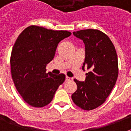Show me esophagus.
<instances>
[{
  "mask_svg": "<svg viewBox=\"0 0 131 131\" xmlns=\"http://www.w3.org/2000/svg\"><path fill=\"white\" fill-rule=\"evenodd\" d=\"M72 80H73V78H69V77H68V76L66 77V81H67V82H69V81H72Z\"/></svg>",
  "mask_w": 131,
  "mask_h": 131,
  "instance_id": "1",
  "label": "esophagus"
}]
</instances>
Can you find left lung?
I'll list each match as a JSON object with an SVG mask.
<instances>
[{"instance_id": "obj_1", "label": "left lung", "mask_w": 131, "mask_h": 131, "mask_svg": "<svg viewBox=\"0 0 131 131\" xmlns=\"http://www.w3.org/2000/svg\"><path fill=\"white\" fill-rule=\"evenodd\" d=\"M73 35L85 44L82 69L86 67L89 72L86 73L85 82L74 79L78 89L71 98L79 107L90 111L103 104L115 86L118 75V56L109 37L99 30H81L73 32Z\"/></svg>"}]
</instances>
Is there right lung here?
Masks as SVG:
<instances>
[{"mask_svg":"<svg viewBox=\"0 0 131 131\" xmlns=\"http://www.w3.org/2000/svg\"><path fill=\"white\" fill-rule=\"evenodd\" d=\"M71 32L53 30L30 26L15 41L10 58L11 77L16 89L26 103L43 107L52 101L56 91L65 80V75L46 73L58 44Z\"/></svg>","mask_w":131,"mask_h":131,"instance_id":"1","label":"right lung"}]
</instances>
